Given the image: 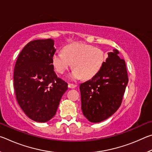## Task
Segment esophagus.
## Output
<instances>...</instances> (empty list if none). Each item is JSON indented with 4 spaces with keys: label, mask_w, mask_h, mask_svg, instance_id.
<instances>
[{
    "label": "esophagus",
    "mask_w": 152,
    "mask_h": 152,
    "mask_svg": "<svg viewBox=\"0 0 152 152\" xmlns=\"http://www.w3.org/2000/svg\"><path fill=\"white\" fill-rule=\"evenodd\" d=\"M76 86H77L76 84H72V83H69L68 84V87H69V88H76Z\"/></svg>",
    "instance_id": "34e87169"
}]
</instances>
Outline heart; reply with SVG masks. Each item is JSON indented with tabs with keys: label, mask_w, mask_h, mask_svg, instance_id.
<instances>
[{
	"label": "heart",
	"mask_w": 152,
	"mask_h": 152,
	"mask_svg": "<svg viewBox=\"0 0 152 152\" xmlns=\"http://www.w3.org/2000/svg\"><path fill=\"white\" fill-rule=\"evenodd\" d=\"M62 52L55 53L51 62L55 70L63 74L72 65L69 75L72 80L91 79L101 70L107 60L106 53L101 48L81 43L64 46Z\"/></svg>",
	"instance_id": "b5f03b06"
}]
</instances>
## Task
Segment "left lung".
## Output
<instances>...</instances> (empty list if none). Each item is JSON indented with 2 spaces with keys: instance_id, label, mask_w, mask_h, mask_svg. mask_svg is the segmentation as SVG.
Returning <instances> with one entry per match:
<instances>
[{
  "instance_id": "1",
  "label": "left lung",
  "mask_w": 152,
  "mask_h": 152,
  "mask_svg": "<svg viewBox=\"0 0 152 152\" xmlns=\"http://www.w3.org/2000/svg\"><path fill=\"white\" fill-rule=\"evenodd\" d=\"M119 53L117 50L108 53L99 72L80 85L82 113L92 123L108 119L121 104L129 79L125 61Z\"/></svg>"
}]
</instances>
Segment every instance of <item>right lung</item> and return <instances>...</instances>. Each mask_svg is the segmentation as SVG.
Segmentation results:
<instances>
[{"instance_id":"1","label":"right lung","mask_w":152,"mask_h":152,"mask_svg":"<svg viewBox=\"0 0 152 152\" xmlns=\"http://www.w3.org/2000/svg\"><path fill=\"white\" fill-rule=\"evenodd\" d=\"M51 39L30 42L20 51L14 69L17 101L25 115L45 123L56 115L68 84L58 78L51 58L55 53Z\"/></svg>"}]
</instances>
